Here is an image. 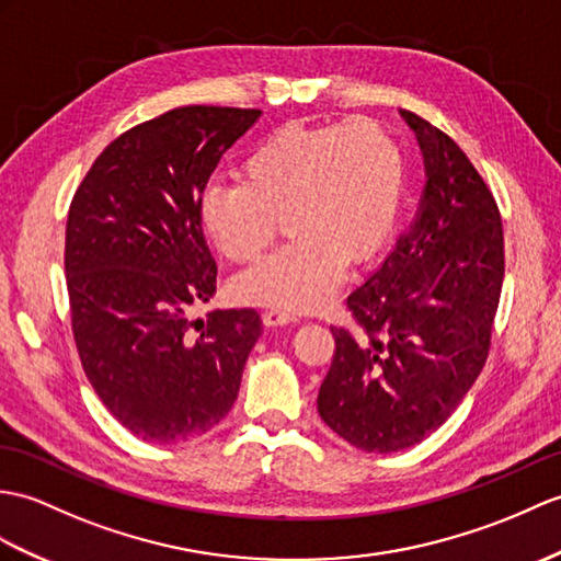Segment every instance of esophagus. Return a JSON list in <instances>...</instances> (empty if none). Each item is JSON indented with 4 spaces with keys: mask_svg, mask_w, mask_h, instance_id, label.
Here are the masks:
<instances>
[{
    "mask_svg": "<svg viewBox=\"0 0 561 561\" xmlns=\"http://www.w3.org/2000/svg\"><path fill=\"white\" fill-rule=\"evenodd\" d=\"M263 320H265V324H270V328H277V324L296 322V316L284 308H270L263 312Z\"/></svg>",
    "mask_w": 561,
    "mask_h": 561,
    "instance_id": "34e87169",
    "label": "esophagus"
}]
</instances>
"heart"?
Masks as SVG:
<instances>
[{
  "label": "heart",
  "mask_w": 561,
  "mask_h": 561,
  "mask_svg": "<svg viewBox=\"0 0 561 561\" xmlns=\"http://www.w3.org/2000/svg\"><path fill=\"white\" fill-rule=\"evenodd\" d=\"M403 184L397 142L380 124H289L265 136L241 162V184H215L201 221L215 249L249 263L277 233V253L233 279L243 304L316 310L330 301L346 263L368 260L394 225Z\"/></svg>",
  "instance_id": "obj_1"
}]
</instances>
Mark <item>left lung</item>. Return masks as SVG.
I'll return each instance as SVG.
<instances>
[{"mask_svg": "<svg viewBox=\"0 0 561 561\" xmlns=\"http://www.w3.org/2000/svg\"><path fill=\"white\" fill-rule=\"evenodd\" d=\"M427 184L392 253L346 298L354 328H330L332 366L318 413L363 451L419 445L483 370L504 279L497 201L445 131L401 112Z\"/></svg>", "mask_w": 561, "mask_h": 561, "instance_id": "obj_1", "label": "left lung"}]
</instances>
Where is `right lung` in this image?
Masks as SVG:
<instances>
[{
    "instance_id": "add662e5",
    "label": "right lung",
    "mask_w": 561,
    "mask_h": 561,
    "mask_svg": "<svg viewBox=\"0 0 561 561\" xmlns=\"http://www.w3.org/2000/svg\"><path fill=\"white\" fill-rule=\"evenodd\" d=\"M257 116L169 110L114 138L73 193L64 267L78 356L107 411L146 442H186L225 419L263 332L253 308L188 318L217 286L203 191Z\"/></svg>"
}]
</instances>
